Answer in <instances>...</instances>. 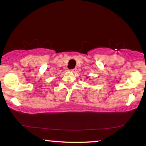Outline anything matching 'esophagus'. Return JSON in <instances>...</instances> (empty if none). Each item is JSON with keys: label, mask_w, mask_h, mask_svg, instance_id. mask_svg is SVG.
<instances>
[{"label": "esophagus", "mask_w": 146, "mask_h": 146, "mask_svg": "<svg viewBox=\"0 0 146 146\" xmlns=\"http://www.w3.org/2000/svg\"><path fill=\"white\" fill-rule=\"evenodd\" d=\"M70 72H73V73H74V72H76V69H72V70H70Z\"/></svg>", "instance_id": "esophagus-1"}]
</instances>
